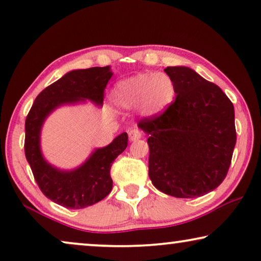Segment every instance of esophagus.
Here are the masks:
<instances>
[{"instance_id": "esophagus-1", "label": "esophagus", "mask_w": 261, "mask_h": 261, "mask_svg": "<svg viewBox=\"0 0 261 261\" xmlns=\"http://www.w3.org/2000/svg\"><path fill=\"white\" fill-rule=\"evenodd\" d=\"M142 137V132L139 131L138 129H131L129 131V139L130 141H137V139H139Z\"/></svg>"}]
</instances>
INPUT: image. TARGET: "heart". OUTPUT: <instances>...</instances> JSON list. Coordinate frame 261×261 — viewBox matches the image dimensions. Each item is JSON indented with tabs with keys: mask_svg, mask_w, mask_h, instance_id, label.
<instances>
[{
	"mask_svg": "<svg viewBox=\"0 0 261 261\" xmlns=\"http://www.w3.org/2000/svg\"><path fill=\"white\" fill-rule=\"evenodd\" d=\"M175 94L176 86L170 75L144 72L117 83L111 91V100L120 109L136 106L139 115L153 118L168 111Z\"/></svg>",
	"mask_w": 261,
	"mask_h": 261,
	"instance_id": "1",
	"label": "heart"
}]
</instances>
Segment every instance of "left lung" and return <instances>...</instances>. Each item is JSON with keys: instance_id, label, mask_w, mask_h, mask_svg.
Wrapping results in <instances>:
<instances>
[{"instance_id": "1", "label": "left lung", "mask_w": 261, "mask_h": 261, "mask_svg": "<svg viewBox=\"0 0 261 261\" xmlns=\"http://www.w3.org/2000/svg\"><path fill=\"white\" fill-rule=\"evenodd\" d=\"M176 99L167 112L141 119L149 136V177L167 195L192 199L221 185L237 142L234 106L218 85L186 66L167 67Z\"/></svg>"}]
</instances>
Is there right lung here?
<instances>
[{
    "label": "right lung",
    "mask_w": 261,
    "mask_h": 261,
    "mask_svg": "<svg viewBox=\"0 0 261 261\" xmlns=\"http://www.w3.org/2000/svg\"><path fill=\"white\" fill-rule=\"evenodd\" d=\"M113 73L110 66L71 71L46 87L36 97L25 118L24 153L43 195L69 209H82L101 201L111 193L110 169L127 146L123 132L104 148L95 149L78 168L61 170L49 164L40 146L41 129L47 117L64 105L90 100L101 105L104 90Z\"/></svg>",
    "instance_id": "right-lung-1"
}]
</instances>
